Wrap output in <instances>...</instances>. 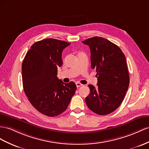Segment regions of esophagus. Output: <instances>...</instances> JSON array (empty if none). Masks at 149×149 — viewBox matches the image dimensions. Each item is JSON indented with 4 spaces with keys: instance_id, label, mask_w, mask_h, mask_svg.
<instances>
[{
    "instance_id": "34e87169",
    "label": "esophagus",
    "mask_w": 149,
    "mask_h": 149,
    "mask_svg": "<svg viewBox=\"0 0 149 149\" xmlns=\"http://www.w3.org/2000/svg\"><path fill=\"white\" fill-rule=\"evenodd\" d=\"M75 84H76V86H77V87H79L83 86L82 84H81L80 82H76Z\"/></svg>"
}]
</instances>
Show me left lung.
<instances>
[{
  "mask_svg": "<svg viewBox=\"0 0 149 149\" xmlns=\"http://www.w3.org/2000/svg\"><path fill=\"white\" fill-rule=\"evenodd\" d=\"M91 50V68L97 72V87L89 84L88 108L100 115L113 112L123 101L130 83L125 56L115 44L102 37L82 41Z\"/></svg>",
  "mask_w": 149,
  "mask_h": 149,
  "instance_id": "8db88e82",
  "label": "left lung"
}]
</instances>
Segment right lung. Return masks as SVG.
Masks as SVG:
<instances>
[{
	"label": "right lung",
	"mask_w": 149,
	"mask_h": 149,
	"mask_svg": "<svg viewBox=\"0 0 149 149\" xmlns=\"http://www.w3.org/2000/svg\"><path fill=\"white\" fill-rule=\"evenodd\" d=\"M70 43L48 38L34 43L22 64L23 89L38 111L53 117L67 108L77 89L74 82L64 83L57 77L63 61L62 53Z\"/></svg>",
	"instance_id": "1"
}]
</instances>
